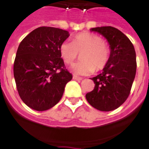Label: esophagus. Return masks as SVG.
I'll list each match as a JSON object with an SVG mask.
<instances>
[{
  "mask_svg": "<svg viewBox=\"0 0 149 149\" xmlns=\"http://www.w3.org/2000/svg\"><path fill=\"white\" fill-rule=\"evenodd\" d=\"M73 79H74V80H77V81H81V78H80V77H79V76H76V75H73Z\"/></svg>",
  "mask_w": 149,
  "mask_h": 149,
  "instance_id": "esophagus-1",
  "label": "esophagus"
}]
</instances>
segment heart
Returning <instances> with one entry per match:
<instances>
[{
  "label": "heart",
  "mask_w": 149,
  "mask_h": 149,
  "mask_svg": "<svg viewBox=\"0 0 149 149\" xmlns=\"http://www.w3.org/2000/svg\"><path fill=\"white\" fill-rule=\"evenodd\" d=\"M81 60L74 63L70 70L79 75H89L94 70H102L110 58V48L107 42L97 34L81 33L72 41H63L60 46V54L63 60L70 64L81 53Z\"/></svg>",
  "instance_id": "heart-1"
}]
</instances>
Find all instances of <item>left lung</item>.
I'll use <instances>...</instances> for the list:
<instances>
[{
    "instance_id": "obj_1",
    "label": "left lung",
    "mask_w": 149,
    "mask_h": 149,
    "mask_svg": "<svg viewBox=\"0 0 149 149\" xmlns=\"http://www.w3.org/2000/svg\"><path fill=\"white\" fill-rule=\"evenodd\" d=\"M106 38L110 45V58L103 72L92 78L93 91L86 93L87 101L99 111H110L121 106L128 98L136 70V52L130 39L112 26L92 28Z\"/></svg>"
}]
</instances>
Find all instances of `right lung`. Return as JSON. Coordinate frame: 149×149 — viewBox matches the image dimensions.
I'll use <instances>...</instances> for the list:
<instances>
[{
	"label": "right lung",
	"instance_id": "1",
	"mask_svg": "<svg viewBox=\"0 0 149 149\" xmlns=\"http://www.w3.org/2000/svg\"><path fill=\"white\" fill-rule=\"evenodd\" d=\"M69 33L59 28L41 26L20 42L13 73L21 100L36 111L52 108L61 99L72 74L66 69L60 46Z\"/></svg>",
	"mask_w": 149,
	"mask_h": 149
}]
</instances>
